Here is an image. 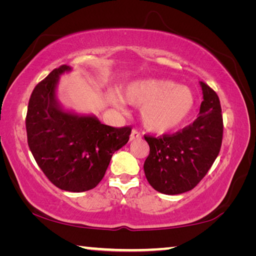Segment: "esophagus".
<instances>
[{
	"mask_svg": "<svg viewBox=\"0 0 256 256\" xmlns=\"http://www.w3.org/2000/svg\"><path fill=\"white\" fill-rule=\"evenodd\" d=\"M136 138H141V134L138 130H132L131 136H130V140L133 141V140H136Z\"/></svg>",
	"mask_w": 256,
	"mask_h": 256,
	"instance_id": "1",
	"label": "esophagus"
}]
</instances>
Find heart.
<instances>
[{
	"label": "heart",
	"mask_w": 256,
	"mask_h": 256,
	"mask_svg": "<svg viewBox=\"0 0 256 256\" xmlns=\"http://www.w3.org/2000/svg\"><path fill=\"white\" fill-rule=\"evenodd\" d=\"M123 98L140 106L144 128L154 133H167L182 126L194 110L196 96L188 86L164 79L134 81L124 88ZM110 102L123 110L124 101L112 94Z\"/></svg>",
	"instance_id": "heart-1"
}]
</instances>
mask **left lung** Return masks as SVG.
<instances>
[{"mask_svg":"<svg viewBox=\"0 0 256 256\" xmlns=\"http://www.w3.org/2000/svg\"><path fill=\"white\" fill-rule=\"evenodd\" d=\"M203 102L193 124L172 136H144L150 154L144 168L152 188L167 196L190 190L206 175L222 142V115L218 94L200 81Z\"/></svg>","mask_w":256,"mask_h":256,"instance_id":"left-lung-1","label":"left lung"}]
</instances>
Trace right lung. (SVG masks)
Here are the masks:
<instances>
[{"label":"right lung","mask_w":256,"mask_h":256,"mask_svg":"<svg viewBox=\"0 0 256 256\" xmlns=\"http://www.w3.org/2000/svg\"><path fill=\"white\" fill-rule=\"evenodd\" d=\"M60 66L34 86L28 104V146L42 172L56 188L84 192L99 184L112 156L128 144L131 128H112L94 115L64 110L56 96Z\"/></svg>","instance_id":"1"}]
</instances>
